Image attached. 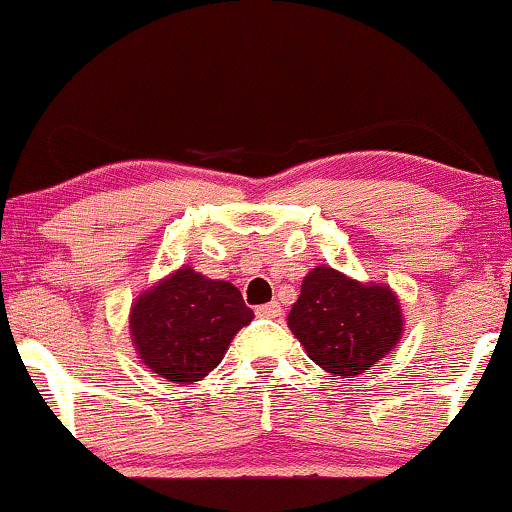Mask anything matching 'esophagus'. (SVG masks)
Instances as JSON below:
<instances>
[{"label":"esophagus","instance_id":"esophagus-1","mask_svg":"<svg viewBox=\"0 0 512 512\" xmlns=\"http://www.w3.org/2000/svg\"><path fill=\"white\" fill-rule=\"evenodd\" d=\"M255 315H257V317H264V320H272V317H279V315H281V305H279V303L257 305Z\"/></svg>","mask_w":512,"mask_h":512}]
</instances>
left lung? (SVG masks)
Returning a JSON list of instances; mask_svg holds the SVG:
<instances>
[{
	"label": "left lung",
	"mask_w": 512,
	"mask_h": 512,
	"mask_svg": "<svg viewBox=\"0 0 512 512\" xmlns=\"http://www.w3.org/2000/svg\"><path fill=\"white\" fill-rule=\"evenodd\" d=\"M289 327L308 356L332 375H361L402 337V310L387 286L358 284L332 267L303 279Z\"/></svg>",
	"instance_id": "left-lung-1"
}]
</instances>
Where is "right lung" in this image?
I'll return each mask as SVG.
<instances>
[{
	"label": "right lung",
	"instance_id": "add662e5",
	"mask_svg": "<svg viewBox=\"0 0 512 512\" xmlns=\"http://www.w3.org/2000/svg\"><path fill=\"white\" fill-rule=\"evenodd\" d=\"M252 317L236 286L182 267L137 298L129 330L154 373L192 385L219 366L233 334Z\"/></svg>",
	"mask_w": 512,
	"mask_h": 512
}]
</instances>
